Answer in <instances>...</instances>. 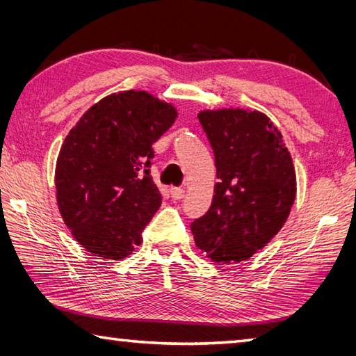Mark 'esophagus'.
Here are the masks:
<instances>
[{"label":"esophagus","mask_w":356,"mask_h":356,"mask_svg":"<svg viewBox=\"0 0 356 356\" xmlns=\"http://www.w3.org/2000/svg\"><path fill=\"white\" fill-rule=\"evenodd\" d=\"M170 194H171V197L174 200H180V199L185 197V190H184V188H171Z\"/></svg>","instance_id":"esophagus-1"}]
</instances>
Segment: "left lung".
<instances>
[{
    "label": "left lung",
    "instance_id": "left-lung-1",
    "mask_svg": "<svg viewBox=\"0 0 356 356\" xmlns=\"http://www.w3.org/2000/svg\"><path fill=\"white\" fill-rule=\"evenodd\" d=\"M218 182L208 213L191 223L197 249L216 263H238L283 228L297 195V176L283 136L261 111L202 110Z\"/></svg>",
    "mask_w": 356,
    "mask_h": 356
}]
</instances>
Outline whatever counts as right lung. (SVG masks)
<instances>
[{"label":"right lung","mask_w":356,"mask_h":356,"mask_svg":"<svg viewBox=\"0 0 356 356\" xmlns=\"http://www.w3.org/2000/svg\"><path fill=\"white\" fill-rule=\"evenodd\" d=\"M177 118L172 104L125 90L92 105L65 136L55 168L58 209L86 251L130 255L162 203L149 176L151 145Z\"/></svg>","instance_id":"right-lung-1"}]
</instances>
